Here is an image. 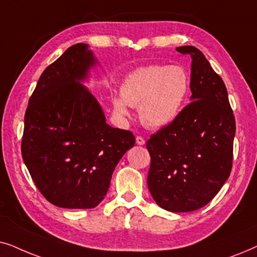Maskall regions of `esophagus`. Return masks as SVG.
Wrapping results in <instances>:
<instances>
[{
    "mask_svg": "<svg viewBox=\"0 0 257 257\" xmlns=\"http://www.w3.org/2000/svg\"><path fill=\"white\" fill-rule=\"evenodd\" d=\"M136 143H137V145L143 146V145H145V139H144L143 137H137Z\"/></svg>",
    "mask_w": 257,
    "mask_h": 257,
    "instance_id": "34e87169",
    "label": "esophagus"
}]
</instances>
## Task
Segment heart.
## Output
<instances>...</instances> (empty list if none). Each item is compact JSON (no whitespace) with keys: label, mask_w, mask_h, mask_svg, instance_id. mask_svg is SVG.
<instances>
[{"label":"heart","mask_w":257,"mask_h":257,"mask_svg":"<svg viewBox=\"0 0 257 257\" xmlns=\"http://www.w3.org/2000/svg\"><path fill=\"white\" fill-rule=\"evenodd\" d=\"M189 90V75L180 65L142 66L125 77L121 97H112V106L119 117H127L128 106L139 107L146 127L163 128L180 115Z\"/></svg>","instance_id":"b5f03b06"}]
</instances>
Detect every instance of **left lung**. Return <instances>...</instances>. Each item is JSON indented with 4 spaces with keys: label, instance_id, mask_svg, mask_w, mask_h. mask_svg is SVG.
Segmentation results:
<instances>
[{
    "label": "left lung",
    "instance_id": "left-lung-1",
    "mask_svg": "<svg viewBox=\"0 0 257 257\" xmlns=\"http://www.w3.org/2000/svg\"><path fill=\"white\" fill-rule=\"evenodd\" d=\"M191 103L146 144L151 156L147 185L161 208L193 212L210 202L229 178L235 118L226 85L205 55L192 45Z\"/></svg>",
    "mask_w": 257,
    "mask_h": 257
}]
</instances>
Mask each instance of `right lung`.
I'll return each instance as SVG.
<instances>
[{
    "instance_id": "right-lung-1",
    "label": "right lung",
    "mask_w": 257,
    "mask_h": 257,
    "mask_svg": "<svg viewBox=\"0 0 257 257\" xmlns=\"http://www.w3.org/2000/svg\"><path fill=\"white\" fill-rule=\"evenodd\" d=\"M98 64L87 44L70 47L41 75L24 117V164L44 198L62 208L99 205L136 143L132 132L106 124L84 85Z\"/></svg>"
}]
</instances>
